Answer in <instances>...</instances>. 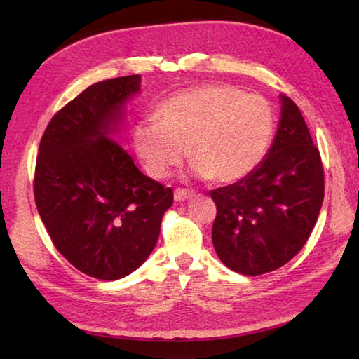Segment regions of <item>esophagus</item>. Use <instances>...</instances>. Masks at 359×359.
Wrapping results in <instances>:
<instances>
[{
    "label": "esophagus",
    "instance_id": "obj_1",
    "mask_svg": "<svg viewBox=\"0 0 359 359\" xmlns=\"http://www.w3.org/2000/svg\"><path fill=\"white\" fill-rule=\"evenodd\" d=\"M191 197H192V192L187 191V189H176L175 191V201L176 202H184Z\"/></svg>",
    "mask_w": 359,
    "mask_h": 359
}]
</instances>
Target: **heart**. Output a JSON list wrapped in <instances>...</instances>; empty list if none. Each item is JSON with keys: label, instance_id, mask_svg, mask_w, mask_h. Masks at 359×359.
I'll use <instances>...</instances> for the list:
<instances>
[{"label": "heart", "instance_id": "heart-1", "mask_svg": "<svg viewBox=\"0 0 359 359\" xmlns=\"http://www.w3.org/2000/svg\"><path fill=\"white\" fill-rule=\"evenodd\" d=\"M273 126V111L266 98L213 84L167 98L157 107L156 121L135 124L132 140L152 178H165L187 149L197 178L232 183L262 161Z\"/></svg>", "mask_w": 359, "mask_h": 359}]
</instances>
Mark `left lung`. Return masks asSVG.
<instances>
[{"label": "left lung", "mask_w": 359, "mask_h": 359, "mask_svg": "<svg viewBox=\"0 0 359 359\" xmlns=\"http://www.w3.org/2000/svg\"><path fill=\"white\" fill-rule=\"evenodd\" d=\"M281 114L266 158L237 183L210 192L216 255L233 272L262 275L291 261L312 233L325 197L320 152L297 104Z\"/></svg>", "instance_id": "1"}]
</instances>
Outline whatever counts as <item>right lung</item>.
<instances>
[{
	"instance_id": "right-lung-1",
	"label": "right lung",
	"mask_w": 359,
	"mask_h": 359,
	"mask_svg": "<svg viewBox=\"0 0 359 359\" xmlns=\"http://www.w3.org/2000/svg\"><path fill=\"white\" fill-rule=\"evenodd\" d=\"M140 74L97 82L52 117L41 138L34 201L55 248L98 280H119L154 250L173 191L117 143Z\"/></svg>"
}]
</instances>
